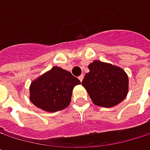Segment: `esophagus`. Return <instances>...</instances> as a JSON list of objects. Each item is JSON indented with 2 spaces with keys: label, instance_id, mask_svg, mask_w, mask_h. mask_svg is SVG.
I'll return each mask as SVG.
<instances>
[{
  "label": "esophagus",
  "instance_id": "obj_1",
  "mask_svg": "<svg viewBox=\"0 0 150 150\" xmlns=\"http://www.w3.org/2000/svg\"><path fill=\"white\" fill-rule=\"evenodd\" d=\"M83 77H84V75H81L80 76H79V80H80L81 81H82V80H83Z\"/></svg>",
  "mask_w": 150,
  "mask_h": 150
}]
</instances>
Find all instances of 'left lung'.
<instances>
[{
  "label": "left lung",
  "instance_id": "left-lung-1",
  "mask_svg": "<svg viewBox=\"0 0 150 150\" xmlns=\"http://www.w3.org/2000/svg\"><path fill=\"white\" fill-rule=\"evenodd\" d=\"M81 85L86 88L93 103L111 108L122 102L129 92V77L120 67L100 61L88 65Z\"/></svg>",
  "mask_w": 150,
  "mask_h": 150
}]
</instances>
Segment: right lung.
<instances>
[{
  "label": "right lung",
  "mask_w": 150,
  "mask_h": 150,
  "mask_svg": "<svg viewBox=\"0 0 150 150\" xmlns=\"http://www.w3.org/2000/svg\"><path fill=\"white\" fill-rule=\"evenodd\" d=\"M80 83L70 72L53 67L31 82L29 98L37 108L47 112H56L69 105L72 90Z\"/></svg>",
  "instance_id": "right-lung-1"
}]
</instances>
